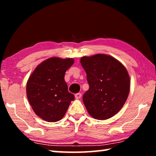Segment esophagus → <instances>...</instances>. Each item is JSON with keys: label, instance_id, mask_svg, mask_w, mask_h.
<instances>
[{"label": "esophagus", "instance_id": "obj_1", "mask_svg": "<svg viewBox=\"0 0 156 156\" xmlns=\"http://www.w3.org/2000/svg\"><path fill=\"white\" fill-rule=\"evenodd\" d=\"M81 96H82V94L80 93H78V94H75V98H76V99L80 98Z\"/></svg>", "mask_w": 156, "mask_h": 156}]
</instances>
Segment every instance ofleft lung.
Wrapping results in <instances>:
<instances>
[{
    "label": "left lung",
    "mask_w": 156,
    "mask_h": 156,
    "mask_svg": "<svg viewBox=\"0 0 156 156\" xmlns=\"http://www.w3.org/2000/svg\"><path fill=\"white\" fill-rule=\"evenodd\" d=\"M81 65L87 73L89 89L83 100L89 114L97 120H107L122 109L130 89L126 69L107 54L83 56Z\"/></svg>",
    "instance_id": "8db88e82"
}]
</instances>
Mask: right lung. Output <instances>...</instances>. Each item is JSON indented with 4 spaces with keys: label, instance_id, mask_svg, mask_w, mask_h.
Segmentation results:
<instances>
[{
    "label": "right lung",
    "instance_id": "obj_1",
    "mask_svg": "<svg viewBox=\"0 0 156 156\" xmlns=\"http://www.w3.org/2000/svg\"><path fill=\"white\" fill-rule=\"evenodd\" d=\"M73 62L72 58H49L37 66L28 79L29 102L36 114L47 122L61 120L74 100L65 81V72Z\"/></svg>",
    "mask_w": 156,
    "mask_h": 156
}]
</instances>
